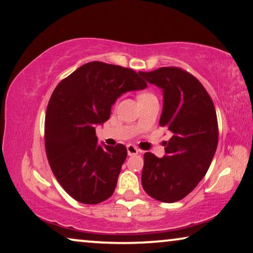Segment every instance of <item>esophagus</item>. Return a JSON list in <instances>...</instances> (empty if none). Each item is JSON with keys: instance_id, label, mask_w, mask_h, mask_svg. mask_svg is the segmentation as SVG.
<instances>
[{"instance_id": "obj_1", "label": "esophagus", "mask_w": 253, "mask_h": 253, "mask_svg": "<svg viewBox=\"0 0 253 253\" xmlns=\"http://www.w3.org/2000/svg\"><path fill=\"white\" fill-rule=\"evenodd\" d=\"M126 151H127V155L129 156H132V155H137V154L140 152L139 151V149L135 147V146H133V145H127L126 146Z\"/></svg>"}]
</instances>
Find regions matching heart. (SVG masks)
I'll use <instances>...</instances> for the list:
<instances>
[{"label":"heart","mask_w":253,"mask_h":253,"mask_svg":"<svg viewBox=\"0 0 253 253\" xmlns=\"http://www.w3.org/2000/svg\"><path fill=\"white\" fill-rule=\"evenodd\" d=\"M142 94H147V93H142ZM142 94H140V96H142Z\"/></svg>","instance_id":"heart-1"}]
</instances>
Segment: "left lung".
Masks as SVG:
<instances>
[{"instance_id":"left-lung-1","label":"left lung","mask_w":253,"mask_h":253,"mask_svg":"<svg viewBox=\"0 0 253 253\" xmlns=\"http://www.w3.org/2000/svg\"><path fill=\"white\" fill-rule=\"evenodd\" d=\"M163 91L160 126L172 137L166 155L145 153L141 184L149 196L173 203L184 199L203 179L218 145V121L213 101L195 76L178 67L139 72Z\"/></svg>"}]
</instances>
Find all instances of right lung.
<instances>
[{"mask_svg": "<svg viewBox=\"0 0 253 253\" xmlns=\"http://www.w3.org/2000/svg\"><path fill=\"white\" fill-rule=\"evenodd\" d=\"M146 86L132 69L101 61L84 64L56 86L45 114V151L54 177L74 200L97 204L114 193L126 148L98 144L94 126L109 119L119 97Z\"/></svg>", "mask_w": 253, "mask_h": 253, "instance_id": "1", "label": "right lung"}]
</instances>
